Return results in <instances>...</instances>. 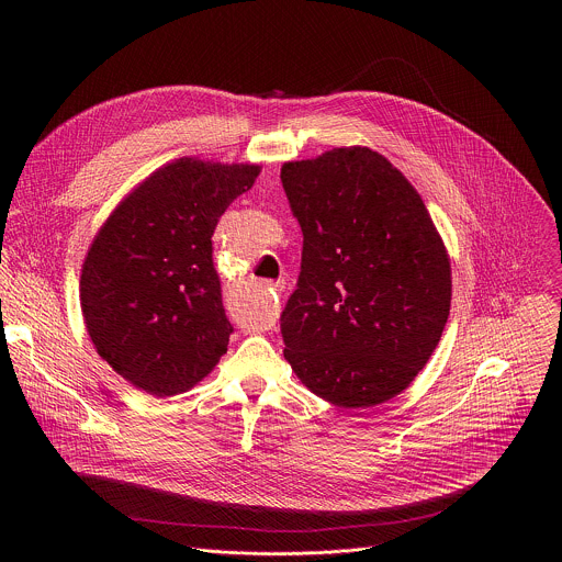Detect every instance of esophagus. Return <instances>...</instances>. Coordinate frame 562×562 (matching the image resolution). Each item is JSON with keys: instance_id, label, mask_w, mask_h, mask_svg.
<instances>
[{"instance_id": "34e87169", "label": "esophagus", "mask_w": 562, "mask_h": 562, "mask_svg": "<svg viewBox=\"0 0 562 562\" xmlns=\"http://www.w3.org/2000/svg\"><path fill=\"white\" fill-rule=\"evenodd\" d=\"M269 286V291L276 295V291H280V284L278 282H271V284H267Z\"/></svg>"}]
</instances>
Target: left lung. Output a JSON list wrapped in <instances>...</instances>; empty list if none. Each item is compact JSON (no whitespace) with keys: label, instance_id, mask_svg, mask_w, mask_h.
Returning a JSON list of instances; mask_svg holds the SVG:
<instances>
[{"label":"left lung","instance_id":"8db88e82","mask_svg":"<svg viewBox=\"0 0 562 562\" xmlns=\"http://www.w3.org/2000/svg\"><path fill=\"white\" fill-rule=\"evenodd\" d=\"M280 180L304 235L280 315L284 358L336 407L382 405L414 382L449 317L451 267L434 220L367 146L286 162Z\"/></svg>","mask_w":562,"mask_h":562}]
</instances>
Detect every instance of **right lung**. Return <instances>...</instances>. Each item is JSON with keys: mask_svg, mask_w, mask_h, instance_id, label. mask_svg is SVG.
Wrapping results in <instances>:
<instances>
[{"mask_svg": "<svg viewBox=\"0 0 562 562\" xmlns=\"http://www.w3.org/2000/svg\"><path fill=\"white\" fill-rule=\"evenodd\" d=\"M258 165L180 157L137 184L87 254L79 302L113 371L165 397L189 391L226 353L233 327L213 267V231Z\"/></svg>", "mask_w": 562, "mask_h": 562, "instance_id": "1", "label": "right lung"}]
</instances>
